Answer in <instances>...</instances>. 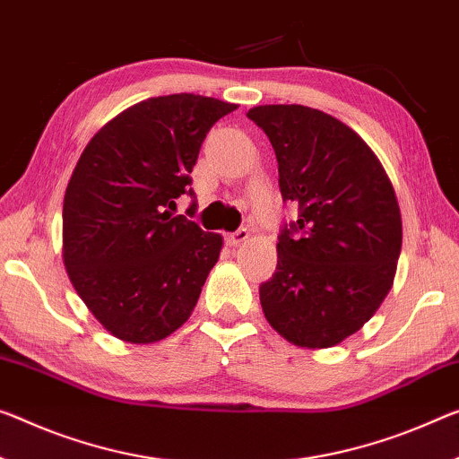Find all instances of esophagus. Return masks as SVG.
I'll use <instances>...</instances> for the list:
<instances>
[{
	"label": "esophagus",
	"instance_id": "1",
	"mask_svg": "<svg viewBox=\"0 0 459 459\" xmlns=\"http://www.w3.org/2000/svg\"><path fill=\"white\" fill-rule=\"evenodd\" d=\"M248 236H250L248 230H238V231H234V234L225 236V242H228L230 246H239L242 242H246V239H248Z\"/></svg>",
	"mask_w": 459,
	"mask_h": 459
}]
</instances>
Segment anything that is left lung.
<instances>
[{"label":"left lung","mask_w":459,"mask_h":459,"mask_svg":"<svg viewBox=\"0 0 459 459\" xmlns=\"http://www.w3.org/2000/svg\"><path fill=\"white\" fill-rule=\"evenodd\" d=\"M248 118L271 141L283 201L299 207L260 285L264 318L298 347H334L390 293L402 248L396 193L371 147L326 112L264 104Z\"/></svg>","instance_id":"8db88e82"}]
</instances>
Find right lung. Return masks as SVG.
I'll return each instance as SVG.
<instances>
[{"instance_id":"1","label":"right lung","mask_w":459,"mask_h":459,"mask_svg":"<svg viewBox=\"0 0 459 459\" xmlns=\"http://www.w3.org/2000/svg\"><path fill=\"white\" fill-rule=\"evenodd\" d=\"M236 108L199 94L147 98L104 125L77 160L63 199V264L112 336L152 344L193 314L223 238L170 211L195 195L203 141Z\"/></svg>"}]
</instances>
